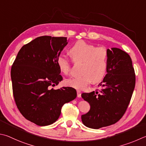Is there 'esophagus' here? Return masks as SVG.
Returning <instances> with one entry per match:
<instances>
[{
  "label": "esophagus",
  "mask_w": 146,
  "mask_h": 146,
  "mask_svg": "<svg viewBox=\"0 0 146 146\" xmlns=\"http://www.w3.org/2000/svg\"><path fill=\"white\" fill-rule=\"evenodd\" d=\"M76 92H77V97L80 98L81 97V91H80V90H77Z\"/></svg>",
  "instance_id": "1"
}]
</instances>
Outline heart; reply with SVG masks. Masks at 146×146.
Segmentation results:
<instances>
[{
  "label": "heart",
  "instance_id": "b5f03b06",
  "mask_svg": "<svg viewBox=\"0 0 146 146\" xmlns=\"http://www.w3.org/2000/svg\"><path fill=\"white\" fill-rule=\"evenodd\" d=\"M70 54L76 63L82 62V75L66 79L65 83L68 86L78 89H83L93 81H101L107 73L108 68V52L105 47H96L84 41H78L71 47ZM57 65L63 74H68L71 69V63L67 57L59 55L57 59Z\"/></svg>",
  "mask_w": 146,
  "mask_h": 146
}]
</instances>
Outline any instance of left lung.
Instances as JSON below:
<instances>
[{"label":"left lung","instance_id":"1","mask_svg":"<svg viewBox=\"0 0 146 146\" xmlns=\"http://www.w3.org/2000/svg\"><path fill=\"white\" fill-rule=\"evenodd\" d=\"M107 73L99 84V90L82 93L90 110L81 116L85 126L99 129L112 125L125 113L135 86L132 60L126 52L117 48L107 49Z\"/></svg>","mask_w":146,"mask_h":146}]
</instances>
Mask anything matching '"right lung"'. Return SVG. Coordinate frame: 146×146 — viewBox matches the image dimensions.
<instances>
[{
	"label": "right lung",
	"instance_id": "add662e5",
	"mask_svg": "<svg viewBox=\"0 0 146 146\" xmlns=\"http://www.w3.org/2000/svg\"><path fill=\"white\" fill-rule=\"evenodd\" d=\"M68 43L64 37H38L22 47L12 66L16 104L23 117L38 126L55 123L62 105L76 97L72 87L50 89L62 80L56 61Z\"/></svg>",
	"mask_w": 146,
	"mask_h": 146
}]
</instances>
